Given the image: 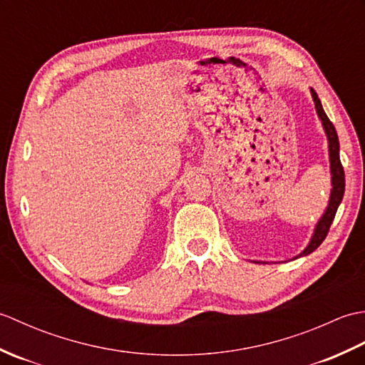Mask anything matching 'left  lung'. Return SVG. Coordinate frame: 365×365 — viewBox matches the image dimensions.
<instances>
[{"label": "left lung", "mask_w": 365, "mask_h": 365, "mask_svg": "<svg viewBox=\"0 0 365 365\" xmlns=\"http://www.w3.org/2000/svg\"><path fill=\"white\" fill-rule=\"evenodd\" d=\"M311 94L314 98V103H315V111L319 114V119L322 120V125L324 133H327L328 138V152H329V169H331V195H329V200H328V207L324 213L322 215V218L319 220V222L315 224V229H314V234L311 237V242L309 245L302 250L297 257H293L292 260L302 257V255H307L314 252L317 247H319L323 240L327 238L328 235V230L331 227L332 221H334V216L337 208L342 202L344 199V192H345V174H344V168H342V163H340V157H339V150H340V145H339V136L336 133V128L332 125V122L328 119L327 113H324L322 102L319 96H317V92L311 88ZM255 263H267V262H255Z\"/></svg>", "instance_id": "8db88e82"}]
</instances>
